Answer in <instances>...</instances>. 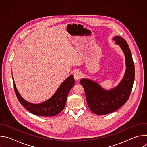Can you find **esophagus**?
<instances>
[{
  "label": "esophagus",
  "mask_w": 147,
  "mask_h": 147,
  "mask_svg": "<svg viewBox=\"0 0 147 147\" xmlns=\"http://www.w3.org/2000/svg\"><path fill=\"white\" fill-rule=\"evenodd\" d=\"M74 77L75 80H80L82 77V74L80 71H76L74 73Z\"/></svg>",
  "instance_id": "34e87169"
}]
</instances>
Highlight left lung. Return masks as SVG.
<instances>
[{"instance_id": "1", "label": "left lung", "mask_w": 147, "mask_h": 147, "mask_svg": "<svg viewBox=\"0 0 147 147\" xmlns=\"http://www.w3.org/2000/svg\"><path fill=\"white\" fill-rule=\"evenodd\" d=\"M113 39L116 44L120 45L125 58L126 70L119 84L108 91L91 80L82 78L80 80L85 91L89 108L94 113L98 115L113 112L126 103L131 92L134 80V65L127 42L119 36H115Z\"/></svg>"}]
</instances>
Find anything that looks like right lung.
<instances>
[{"instance_id":"1","label":"right lung","mask_w":147,"mask_h":147,"mask_svg":"<svg viewBox=\"0 0 147 147\" xmlns=\"http://www.w3.org/2000/svg\"><path fill=\"white\" fill-rule=\"evenodd\" d=\"M74 83L73 75H71L63 81L49 99L39 104H33L24 100L18 92L14 82V89L20 103L30 113L40 116H53L58 115L64 109L69 92Z\"/></svg>"}]
</instances>
